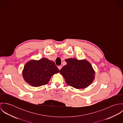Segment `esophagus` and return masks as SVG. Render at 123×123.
<instances>
[{
    "instance_id": "esophagus-1",
    "label": "esophagus",
    "mask_w": 123,
    "mask_h": 123,
    "mask_svg": "<svg viewBox=\"0 0 123 123\" xmlns=\"http://www.w3.org/2000/svg\"><path fill=\"white\" fill-rule=\"evenodd\" d=\"M62 66H59L58 67V69H59V70H60L62 69Z\"/></svg>"
}]
</instances>
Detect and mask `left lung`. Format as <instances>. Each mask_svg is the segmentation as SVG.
Here are the masks:
<instances>
[{
    "mask_svg": "<svg viewBox=\"0 0 123 123\" xmlns=\"http://www.w3.org/2000/svg\"><path fill=\"white\" fill-rule=\"evenodd\" d=\"M67 64L60 70L67 85L77 89L87 88L95 79V71L86 60H65Z\"/></svg>",
    "mask_w": 123,
    "mask_h": 123,
    "instance_id": "left-lung-1",
    "label": "left lung"
}]
</instances>
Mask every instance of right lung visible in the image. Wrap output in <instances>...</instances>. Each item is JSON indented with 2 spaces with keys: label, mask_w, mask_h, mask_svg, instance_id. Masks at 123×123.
<instances>
[{
  "label": "right lung",
  "mask_w": 123,
  "mask_h": 123,
  "mask_svg": "<svg viewBox=\"0 0 123 123\" xmlns=\"http://www.w3.org/2000/svg\"><path fill=\"white\" fill-rule=\"evenodd\" d=\"M58 72L59 70L53 62L43 58L26 62L22 71V75L26 82L37 87L47 84L53 75Z\"/></svg>",
  "instance_id": "right-lung-1"
}]
</instances>
